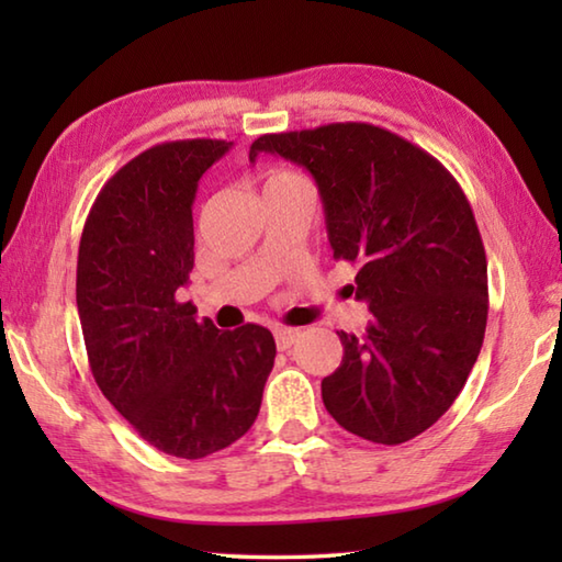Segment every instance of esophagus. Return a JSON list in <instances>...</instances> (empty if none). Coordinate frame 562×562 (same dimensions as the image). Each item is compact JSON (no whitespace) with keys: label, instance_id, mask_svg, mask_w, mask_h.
Wrapping results in <instances>:
<instances>
[{"label":"esophagus","instance_id":"esophagus-1","mask_svg":"<svg viewBox=\"0 0 562 562\" xmlns=\"http://www.w3.org/2000/svg\"><path fill=\"white\" fill-rule=\"evenodd\" d=\"M300 339V329H290V327H280L274 329V341H278V349H290L294 341Z\"/></svg>","mask_w":562,"mask_h":562}]
</instances>
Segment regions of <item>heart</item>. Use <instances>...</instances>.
<instances>
[{
  "instance_id": "b5f03b06",
  "label": "heart",
  "mask_w": 562,
  "mask_h": 562,
  "mask_svg": "<svg viewBox=\"0 0 562 562\" xmlns=\"http://www.w3.org/2000/svg\"><path fill=\"white\" fill-rule=\"evenodd\" d=\"M297 183H304V178L300 173H294V170H288V168H272L268 178H265V193H270V190L297 186Z\"/></svg>"
}]
</instances>
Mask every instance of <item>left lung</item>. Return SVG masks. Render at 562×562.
I'll list each match as a JSON object with an SVG mask.
<instances>
[{"mask_svg":"<svg viewBox=\"0 0 562 562\" xmlns=\"http://www.w3.org/2000/svg\"><path fill=\"white\" fill-rule=\"evenodd\" d=\"M317 180L335 260L372 319L337 331L345 357L322 379L341 429L396 446L424 434L461 394L486 335L488 265L469 198L439 160L374 123L265 133L250 146Z\"/></svg>","mask_w":562,"mask_h":562,"instance_id":"left-lung-1","label":"left lung"}]
</instances>
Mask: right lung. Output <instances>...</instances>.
I'll return each instance as SVG.
<instances>
[{"instance_id": "right-lung-1", "label": "right lung", "mask_w": 562, "mask_h": 562, "mask_svg": "<svg viewBox=\"0 0 562 562\" xmlns=\"http://www.w3.org/2000/svg\"><path fill=\"white\" fill-rule=\"evenodd\" d=\"M233 144L168 140L131 158L93 201L76 262L91 374L140 439L178 459L235 443L258 418L272 331L198 322L178 290L195 262L198 180Z\"/></svg>"}]
</instances>
